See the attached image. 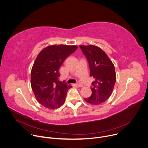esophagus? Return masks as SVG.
Instances as JSON below:
<instances>
[{"label":"esophagus","mask_w":148,"mask_h":148,"mask_svg":"<svg viewBox=\"0 0 148 148\" xmlns=\"http://www.w3.org/2000/svg\"><path fill=\"white\" fill-rule=\"evenodd\" d=\"M77 86H78V87H82L83 86H82V84L80 82H77Z\"/></svg>","instance_id":"obj_1"}]
</instances>
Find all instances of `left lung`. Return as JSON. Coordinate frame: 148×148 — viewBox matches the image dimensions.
Listing matches in <instances>:
<instances>
[{
    "mask_svg": "<svg viewBox=\"0 0 148 148\" xmlns=\"http://www.w3.org/2000/svg\"><path fill=\"white\" fill-rule=\"evenodd\" d=\"M86 57L90 70L92 82L90 97L84 98L91 104L99 105L107 101L111 95L116 82L114 65L107 54L99 47L94 46H79Z\"/></svg>",
    "mask_w": 148,
    "mask_h": 148,
    "instance_id": "obj_1",
    "label": "left lung"
}]
</instances>
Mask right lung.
I'll return each mask as SVG.
<instances>
[{
  "label": "right lung",
  "instance_id": "1",
  "mask_svg": "<svg viewBox=\"0 0 148 148\" xmlns=\"http://www.w3.org/2000/svg\"><path fill=\"white\" fill-rule=\"evenodd\" d=\"M76 46L53 45L42 50L31 71V86L37 101L49 109H56L64 103L72 87L59 81V69L66 58L74 53Z\"/></svg>",
  "mask_w": 148,
  "mask_h": 148
}]
</instances>
